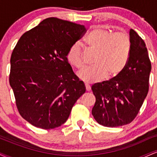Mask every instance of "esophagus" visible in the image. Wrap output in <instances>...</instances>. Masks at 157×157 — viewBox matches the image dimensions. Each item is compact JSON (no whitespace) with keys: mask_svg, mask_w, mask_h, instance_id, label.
I'll use <instances>...</instances> for the list:
<instances>
[{"mask_svg":"<svg viewBox=\"0 0 157 157\" xmlns=\"http://www.w3.org/2000/svg\"><path fill=\"white\" fill-rule=\"evenodd\" d=\"M85 86H86V89L87 91H89L91 90V87L89 84H85Z\"/></svg>","mask_w":157,"mask_h":157,"instance_id":"esophagus-1","label":"esophagus"}]
</instances>
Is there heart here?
<instances>
[{
    "mask_svg": "<svg viewBox=\"0 0 157 157\" xmlns=\"http://www.w3.org/2000/svg\"><path fill=\"white\" fill-rule=\"evenodd\" d=\"M90 48L96 51L94 64L78 73L80 80L86 82H96L106 77H114L125 67L131 50L129 36L124 32H114L102 26L94 27L85 40ZM66 58L77 69L84 67L81 45L73 44L68 48Z\"/></svg>",
    "mask_w": 157,
    "mask_h": 157,
    "instance_id": "1",
    "label": "heart"
}]
</instances>
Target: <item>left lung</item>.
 <instances>
[{"label":"left lung","mask_w":157,"mask_h":157,"mask_svg":"<svg viewBox=\"0 0 157 157\" xmlns=\"http://www.w3.org/2000/svg\"><path fill=\"white\" fill-rule=\"evenodd\" d=\"M131 50L122 72L110 80L91 86L96 102L92 109L95 120L105 127L131 123L142 107L149 89L151 63L144 40L130 29Z\"/></svg>","instance_id":"8db88e82"}]
</instances>
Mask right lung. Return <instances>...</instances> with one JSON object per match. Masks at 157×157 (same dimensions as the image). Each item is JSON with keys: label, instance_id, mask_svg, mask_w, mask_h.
Returning <instances> with one entry per match:
<instances>
[{"label": "right lung", "instance_id": "1", "mask_svg": "<svg viewBox=\"0 0 157 157\" xmlns=\"http://www.w3.org/2000/svg\"><path fill=\"white\" fill-rule=\"evenodd\" d=\"M82 25L48 17L25 32L11 55L10 84L21 117L40 128L66 122L86 92L66 55L86 33Z\"/></svg>", "mask_w": 157, "mask_h": 157}]
</instances>
